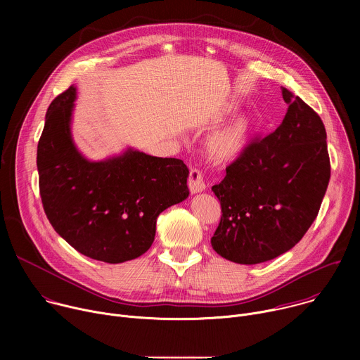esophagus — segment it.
Masks as SVG:
<instances>
[{"mask_svg":"<svg viewBox=\"0 0 360 360\" xmlns=\"http://www.w3.org/2000/svg\"><path fill=\"white\" fill-rule=\"evenodd\" d=\"M188 185H189V191L192 193H199V192H203L205 188H207V185H205V181H203V176L200 174L199 169H191L189 172V178H188Z\"/></svg>","mask_w":360,"mask_h":360,"instance_id":"1","label":"esophagus"}]
</instances>
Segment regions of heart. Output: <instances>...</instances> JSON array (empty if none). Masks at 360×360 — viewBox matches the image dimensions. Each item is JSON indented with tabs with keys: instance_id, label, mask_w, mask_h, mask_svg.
<instances>
[{
	"instance_id": "obj_1",
	"label": "heart",
	"mask_w": 360,
	"mask_h": 360,
	"mask_svg": "<svg viewBox=\"0 0 360 360\" xmlns=\"http://www.w3.org/2000/svg\"><path fill=\"white\" fill-rule=\"evenodd\" d=\"M253 120L239 115L224 127L215 129L207 139V152L215 162H228L238 158L248 145Z\"/></svg>"
}]
</instances>
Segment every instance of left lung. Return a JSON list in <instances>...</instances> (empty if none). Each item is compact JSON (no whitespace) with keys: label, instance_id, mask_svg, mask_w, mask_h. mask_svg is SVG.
<instances>
[{"label":"left lung","instance_id":"left-lung-1","mask_svg":"<svg viewBox=\"0 0 360 360\" xmlns=\"http://www.w3.org/2000/svg\"><path fill=\"white\" fill-rule=\"evenodd\" d=\"M282 96V124L245 148L212 186L222 217L211 243L235 264H262L292 249L316 219L329 184L321 117L286 88Z\"/></svg>","mask_w":360,"mask_h":360}]
</instances>
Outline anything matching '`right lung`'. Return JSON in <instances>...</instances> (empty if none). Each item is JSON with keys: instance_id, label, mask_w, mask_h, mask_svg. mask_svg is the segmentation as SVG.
I'll return each mask as SVG.
<instances>
[{"instance_id": "right-lung-1", "label": "right lung", "mask_w": 360, "mask_h": 360, "mask_svg": "<svg viewBox=\"0 0 360 360\" xmlns=\"http://www.w3.org/2000/svg\"><path fill=\"white\" fill-rule=\"evenodd\" d=\"M77 88L58 95L46 111L37 149L39 193L56 232L91 259L121 264L145 253L157 218L189 195V169L176 158L134 148L101 161L77 148L72 112Z\"/></svg>"}]
</instances>
